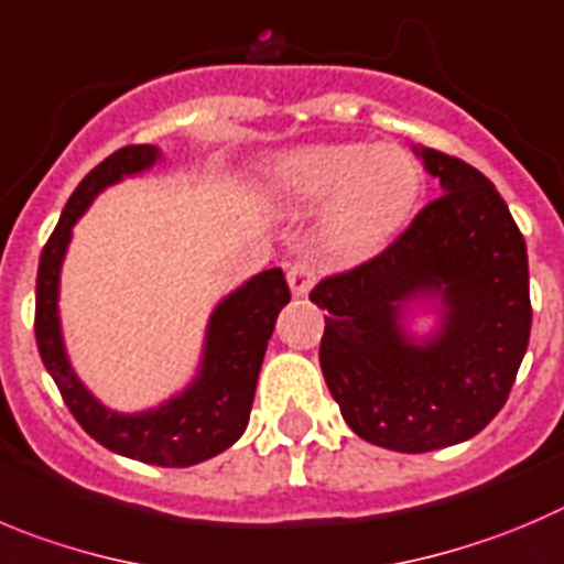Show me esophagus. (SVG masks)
I'll return each instance as SVG.
<instances>
[{
    "label": "esophagus",
    "instance_id": "1",
    "mask_svg": "<svg viewBox=\"0 0 564 564\" xmlns=\"http://www.w3.org/2000/svg\"><path fill=\"white\" fill-rule=\"evenodd\" d=\"M314 278H317V270H314V264L308 261V258H300V261L289 264L286 281L294 297H306L314 286Z\"/></svg>",
    "mask_w": 564,
    "mask_h": 564
}]
</instances>
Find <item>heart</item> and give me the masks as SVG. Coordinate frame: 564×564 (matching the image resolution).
Masks as SVG:
<instances>
[{"mask_svg": "<svg viewBox=\"0 0 564 564\" xmlns=\"http://www.w3.org/2000/svg\"><path fill=\"white\" fill-rule=\"evenodd\" d=\"M270 192L286 208H314L328 199L323 234L330 250L367 256L412 214L420 166L398 147L314 144L272 163Z\"/></svg>", "mask_w": 564, "mask_h": 564, "instance_id": "heart-1", "label": "heart"}]
</instances>
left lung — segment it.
<instances>
[{
    "label": "left lung",
    "mask_w": 564,
    "mask_h": 564,
    "mask_svg": "<svg viewBox=\"0 0 564 564\" xmlns=\"http://www.w3.org/2000/svg\"><path fill=\"white\" fill-rule=\"evenodd\" d=\"M442 192L387 250L323 278L319 367L341 417L361 440L425 454L476 436L512 392L531 334L529 258L496 186L470 163L414 150ZM440 296L443 328L402 334L400 306Z\"/></svg>",
    "instance_id": "8db88e82"
}]
</instances>
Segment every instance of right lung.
I'll return each instance as SVG.
<instances>
[{
    "instance_id": "add662e5",
    "label": "right lung",
    "mask_w": 564,
    "mask_h": 564,
    "mask_svg": "<svg viewBox=\"0 0 564 564\" xmlns=\"http://www.w3.org/2000/svg\"><path fill=\"white\" fill-rule=\"evenodd\" d=\"M161 158L152 144H130L94 166L68 197L61 223L44 245L35 281V341L63 403L88 436L113 454L161 467H192L230 448L247 429L258 370L267 354L275 319L289 303L281 270L258 272L210 314L199 376L183 394L141 414H116L88 392L63 350L57 317V283L72 228L91 199L124 175L150 170Z\"/></svg>"
}]
</instances>
